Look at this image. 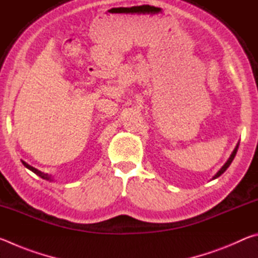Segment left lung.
I'll list each match as a JSON object with an SVG mask.
<instances>
[{
    "instance_id": "1",
    "label": "left lung",
    "mask_w": 258,
    "mask_h": 258,
    "mask_svg": "<svg viewBox=\"0 0 258 258\" xmlns=\"http://www.w3.org/2000/svg\"><path fill=\"white\" fill-rule=\"evenodd\" d=\"M237 151H238V146L237 147H235V149L233 150V152H232V155H231V157H230V158H229V160L228 161H226V163L224 164V166H223V167H222L221 169H220V171H218V173L216 174V175H215V177H214V178H216V177H218V176H220V175H222V174H223L225 171H226V168H228L229 167V166H230V164L231 163H232V160H233V158H234V156H235V154H237Z\"/></svg>"
}]
</instances>
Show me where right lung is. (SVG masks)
<instances>
[{"instance_id":"right-lung-1","label":"right lung","mask_w":258,"mask_h":258,"mask_svg":"<svg viewBox=\"0 0 258 258\" xmlns=\"http://www.w3.org/2000/svg\"><path fill=\"white\" fill-rule=\"evenodd\" d=\"M23 164H24V166H26V167H27L28 169H30V171H32V172H34L35 174H36V175L41 176L42 178H44V180H50V181H51V175H47V174L42 173L41 171H38V169L34 168L33 166H30V165H28L27 163H25V161H23Z\"/></svg>"}]
</instances>
